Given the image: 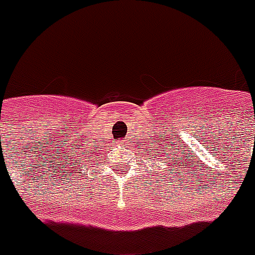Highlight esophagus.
Here are the masks:
<instances>
[{"instance_id": "1", "label": "esophagus", "mask_w": 255, "mask_h": 255, "mask_svg": "<svg viewBox=\"0 0 255 255\" xmlns=\"http://www.w3.org/2000/svg\"><path fill=\"white\" fill-rule=\"evenodd\" d=\"M122 142H124V143H126V139H122Z\"/></svg>"}]
</instances>
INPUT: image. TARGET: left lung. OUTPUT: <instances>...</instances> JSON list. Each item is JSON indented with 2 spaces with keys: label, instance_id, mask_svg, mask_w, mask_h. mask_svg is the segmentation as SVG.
<instances>
[{
  "label": "left lung",
  "instance_id": "1",
  "mask_svg": "<svg viewBox=\"0 0 255 255\" xmlns=\"http://www.w3.org/2000/svg\"><path fill=\"white\" fill-rule=\"evenodd\" d=\"M138 149L142 150V154L145 157H149L153 161H158L160 158H162L161 161L166 162V166L168 168H173V175H180L183 173V171H185V165L183 162V157L180 154H176V152L179 150L177 148H169L168 145H164V143L160 141L158 143H156L154 146H150L149 143H145V146H139ZM183 154V153H181ZM164 172H166V169L164 168L162 169ZM166 176V173H164V177Z\"/></svg>",
  "mask_w": 255,
  "mask_h": 255
}]
</instances>
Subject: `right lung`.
Segmentation results:
<instances>
[{"label":"right lung","instance_id":"add662e5","mask_svg":"<svg viewBox=\"0 0 255 255\" xmlns=\"http://www.w3.org/2000/svg\"><path fill=\"white\" fill-rule=\"evenodd\" d=\"M93 154H90V153H87L86 152V154H84L83 157H82V158H80V160H86V158H93ZM84 162V161H83ZM83 162H82V166H86V169H87V165H86V164H83Z\"/></svg>","mask_w":255,"mask_h":255}]
</instances>
